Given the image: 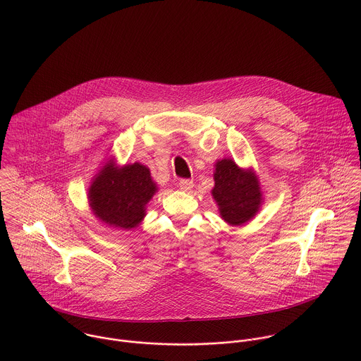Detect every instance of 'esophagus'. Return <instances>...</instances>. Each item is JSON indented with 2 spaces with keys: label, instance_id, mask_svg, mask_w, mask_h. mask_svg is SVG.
<instances>
[{
  "label": "esophagus",
  "instance_id": "34e87169",
  "mask_svg": "<svg viewBox=\"0 0 361 361\" xmlns=\"http://www.w3.org/2000/svg\"><path fill=\"white\" fill-rule=\"evenodd\" d=\"M179 188L183 192H189V190L193 189V180H190V179H180L179 180Z\"/></svg>",
  "mask_w": 361,
  "mask_h": 361
}]
</instances>
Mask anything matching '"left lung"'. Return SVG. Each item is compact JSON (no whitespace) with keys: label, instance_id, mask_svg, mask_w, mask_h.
I'll return each instance as SVG.
<instances>
[{"label":"left lung","instance_id":"left-lung-1","mask_svg":"<svg viewBox=\"0 0 361 361\" xmlns=\"http://www.w3.org/2000/svg\"><path fill=\"white\" fill-rule=\"evenodd\" d=\"M214 180L211 195L224 221L229 225H243L257 214L262 193L252 169H242L233 159L224 158L215 164Z\"/></svg>","mask_w":361,"mask_h":361}]
</instances>
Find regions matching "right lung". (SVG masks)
Wrapping results in <instances>:
<instances>
[{"mask_svg": "<svg viewBox=\"0 0 361 361\" xmlns=\"http://www.w3.org/2000/svg\"><path fill=\"white\" fill-rule=\"evenodd\" d=\"M157 190L146 165L135 162L118 168L109 161L94 176L89 188V202L104 224L129 231L143 221L146 206Z\"/></svg>", "mask_w": 361, "mask_h": 361, "instance_id": "1", "label": "right lung"}]
</instances>
